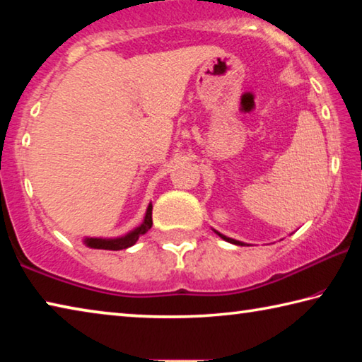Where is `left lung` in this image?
Returning <instances> with one entry per match:
<instances>
[{
	"label": "left lung",
	"mask_w": 362,
	"mask_h": 362,
	"mask_svg": "<svg viewBox=\"0 0 362 362\" xmlns=\"http://www.w3.org/2000/svg\"><path fill=\"white\" fill-rule=\"evenodd\" d=\"M214 230V228H212ZM214 233H216V235H218L220 238H222L223 241H226V243H230V244H236V246H249V244H246V243H243V241H238V240H233V238H228V236H225V235H222V233L220 231H217V230H214Z\"/></svg>",
	"instance_id": "8db88e82"
}]
</instances>
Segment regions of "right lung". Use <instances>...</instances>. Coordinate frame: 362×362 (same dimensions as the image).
<instances>
[{"label": "right lung", "mask_w": 362, "mask_h": 362, "mask_svg": "<svg viewBox=\"0 0 362 362\" xmlns=\"http://www.w3.org/2000/svg\"><path fill=\"white\" fill-rule=\"evenodd\" d=\"M151 211H153V204L150 203L148 207H146L145 217L142 220V223L136 228L127 231L126 235L122 236H116V238H95V236H86L83 238V244L86 247L90 249H103V250H122L134 246L137 243V240L142 235H145L146 231L151 228L153 225V218H151Z\"/></svg>", "instance_id": "add662e5"}]
</instances>
